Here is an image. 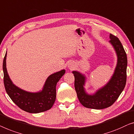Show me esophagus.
I'll return each instance as SVG.
<instances>
[{
  "label": "esophagus",
  "instance_id": "esophagus-1",
  "mask_svg": "<svg viewBox=\"0 0 134 134\" xmlns=\"http://www.w3.org/2000/svg\"><path fill=\"white\" fill-rule=\"evenodd\" d=\"M69 69H73V67H74V65H73V64H69Z\"/></svg>",
  "mask_w": 134,
  "mask_h": 134
}]
</instances>
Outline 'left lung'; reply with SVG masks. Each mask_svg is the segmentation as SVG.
Here are the masks:
<instances>
[{"label":"left lung","mask_w":134,"mask_h":134,"mask_svg":"<svg viewBox=\"0 0 134 134\" xmlns=\"http://www.w3.org/2000/svg\"><path fill=\"white\" fill-rule=\"evenodd\" d=\"M109 43L115 51L117 63L114 74L108 82L95 93L88 94L84 86L86 77L78 71H73L75 76V88L78 99L83 106L93 109H103L115 102L124 90L126 82L127 55L121 42L117 37L110 34Z\"/></svg>","instance_id":"obj_1"}]
</instances>
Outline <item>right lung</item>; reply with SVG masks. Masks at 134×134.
Returning <instances> with one entry per match:
<instances>
[{"label": "right lung", "instance_id": "1", "mask_svg": "<svg viewBox=\"0 0 134 134\" xmlns=\"http://www.w3.org/2000/svg\"><path fill=\"white\" fill-rule=\"evenodd\" d=\"M7 52L3 61V82L5 90L12 101L25 112L37 114L52 108L56 99V86L64 75V69L53 73L47 79L42 90L30 92L21 89L13 83L7 70Z\"/></svg>", "mask_w": 134, "mask_h": 134}]
</instances>
